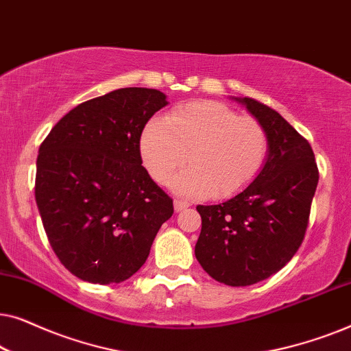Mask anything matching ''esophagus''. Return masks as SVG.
I'll return each mask as SVG.
<instances>
[{
	"label": "esophagus",
	"mask_w": 351,
	"mask_h": 351,
	"mask_svg": "<svg viewBox=\"0 0 351 351\" xmlns=\"http://www.w3.org/2000/svg\"><path fill=\"white\" fill-rule=\"evenodd\" d=\"M186 208H190L189 201L174 199V209H176V213H180V210H184V209H186Z\"/></svg>",
	"instance_id": "obj_1"
}]
</instances>
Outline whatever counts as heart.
Returning <instances> with one entry per match:
<instances>
[{"label": "heart", "instance_id": "b5f03b06", "mask_svg": "<svg viewBox=\"0 0 351 351\" xmlns=\"http://www.w3.org/2000/svg\"><path fill=\"white\" fill-rule=\"evenodd\" d=\"M141 153L158 184H167L189 161L193 166L174 180L184 195L228 198L261 174L268 155V134L261 121L239 117L220 102H191L152 119L142 132Z\"/></svg>", "mask_w": 351, "mask_h": 351}]
</instances>
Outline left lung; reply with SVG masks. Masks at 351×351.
Returning a JSON list of instances; mask_svg holds the SVG:
<instances>
[{
	"label": "left lung",
	"mask_w": 351,
	"mask_h": 351,
	"mask_svg": "<svg viewBox=\"0 0 351 351\" xmlns=\"http://www.w3.org/2000/svg\"><path fill=\"white\" fill-rule=\"evenodd\" d=\"M265 128L268 158L251 185L232 199L196 206L201 233L195 256L227 286H251L281 270L308 227L319 172L308 141L256 99H237Z\"/></svg>",
	"instance_id": "obj_1"
}]
</instances>
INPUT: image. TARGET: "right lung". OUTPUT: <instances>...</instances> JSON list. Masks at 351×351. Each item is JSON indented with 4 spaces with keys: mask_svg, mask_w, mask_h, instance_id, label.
<instances>
[{
    "mask_svg": "<svg viewBox=\"0 0 351 351\" xmlns=\"http://www.w3.org/2000/svg\"><path fill=\"white\" fill-rule=\"evenodd\" d=\"M161 90L123 88L70 110L40 145L35 198L62 265L80 280L121 282L145 263L172 198L142 166L141 136Z\"/></svg>",
    "mask_w": 351,
    "mask_h": 351,
    "instance_id": "add662e5",
    "label": "right lung"
}]
</instances>
